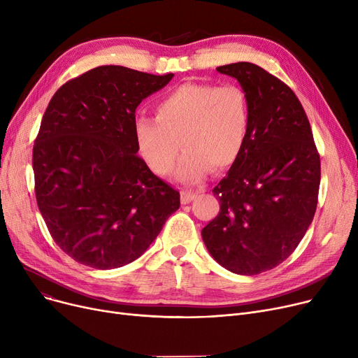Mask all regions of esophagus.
<instances>
[{
	"mask_svg": "<svg viewBox=\"0 0 358 358\" xmlns=\"http://www.w3.org/2000/svg\"><path fill=\"white\" fill-rule=\"evenodd\" d=\"M197 196V193L192 192V190H181V203L182 204H187L190 203L192 200H194Z\"/></svg>",
	"mask_w": 358,
	"mask_h": 358,
	"instance_id": "1",
	"label": "esophagus"
}]
</instances>
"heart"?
I'll use <instances>...</instances> for the list:
<instances>
[{"instance_id": "1", "label": "heart", "mask_w": 358, "mask_h": 358, "mask_svg": "<svg viewBox=\"0 0 358 358\" xmlns=\"http://www.w3.org/2000/svg\"><path fill=\"white\" fill-rule=\"evenodd\" d=\"M252 113L248 94L235 84L184 83L157 103L155 119L139 117L134 134L139 155L157 176L171 173L181 148L176 177L201 180L239 159L248 141Z\"/></svg>"}]
</instances>
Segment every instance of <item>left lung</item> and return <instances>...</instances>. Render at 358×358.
<instances>
[{"label": "left lung", "instance_id": "1", "mask_svg": "<svg viewBox=\"0 0 358 358\" xmlns=\"http://www.w3.org/2000/svg\"><path fill=\"white\" fill-rule=\"evenodd\" d=\"M248 94V141L228 176L213 189L219 215L201 231L222 267L242 275L268 271L299 245L313 220L321 158L296 94L251 62L216 68Z\"/></svg>", "mask_w": 358, "mask_h": 358}]
</instances>
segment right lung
I'll return each instance as SVG.
<instances>
[{
  "label": "right lung",
  "mask_w": 358,
  "mask_h": 358,
  "mask_svg": "<svg viewBox=\"0 0 358 358\" xmlns=\"http://www.w3.org/2000/svg\"><path fill=\"white\" fill-rule=\"evenodd\" d=\"M173 77L97 66L48 104L33 146L36 200L56 245L80 264L135 261L180 208V193L138 157L134 134L136 107Z\"/></svg>",
  "instance_id": "1"
}]
</instances>
